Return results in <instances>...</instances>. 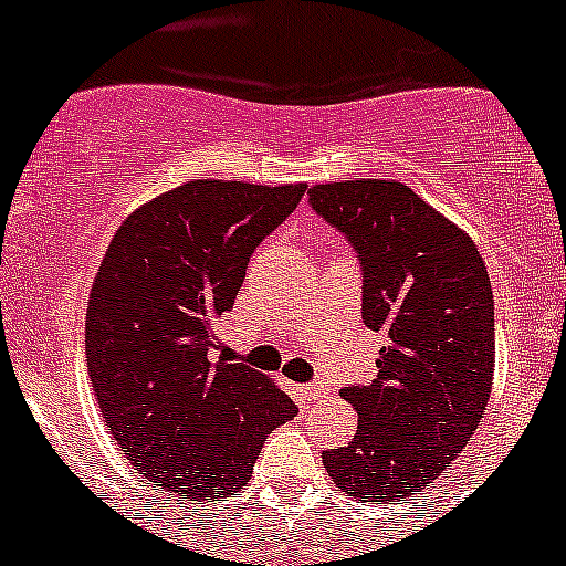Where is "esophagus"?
<instances>
[{
	"label": "esophagus",
	"mask_w": 566,
	"mask_h": 566,
	"mask_svg": "<svg viewBox=\"0 0 566 566\" xmlns=\"http://www.w3.org/2000/svg\"><path fill=\"white\" fill-rule=\"evenodd\" d=\"M300 397L308 399V402H312V399H326L328 397V388L323 382L303 385V388H300Z\"/></svg>",
	"instance_id": "1"
}]
</instances>
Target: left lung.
<instances>
[{
    "label": "left lung",
    "instance_id": "obj_1",
    "mask_svg": "<svg viewBox=\"0 0 566 566\" xmlns=\"http://www.w3.org/2000/svg\"><path fill=\"white\" fill-rule=\"evenodd\" d=\"M308 201L363 260V319L385 334L377 379L343 388L357 433L323 453L343 493L417 496L451 468L488 408L496 371L493 286L476 243L411 187L314 184Z\"/></svg>",
    "mask_w": 566,
    "mask_h": 566
}]
</instances>
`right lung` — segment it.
Here are the masks:
<instances>
[{
	"label": "right lung",
	"mask_w": 566,
	"mask_h": 566,
	"mask_svg": "<svg viewBox=\"0 0 566 566\" xmlns=\"http://www.w3.org/2000/svg\"><path fill=\"white\" fill-rule=\"evenodd\" d=\"M306 184L187 181L129 212L90 289L87 374L133 468L187 502L247 488L294 402L266 374L214 357L258 243Z\"/></svg>",
	"instance_id": "obj_1"
}]
</instances>
